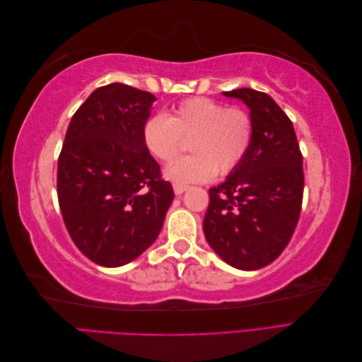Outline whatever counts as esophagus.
I'll use <instances>...</instances> for the list:
<instances>
[{
  "label": "esophagus",
  "mask_w": 362,
  "mask_h": 362,
  "mask_svg": "<svg viewBox=\"0 0 362 362\" xmlns=\"http://www.w3.org/2000/svg\"><path fill=\"white\" fill-rule=\"evenodd\" d=\"M189 189V185H185V184H178V182H173V192L177 193V194H181V193H184L185 190Z\"/></svg>",
  "instance_id": "34e87169"
}]
</instances>
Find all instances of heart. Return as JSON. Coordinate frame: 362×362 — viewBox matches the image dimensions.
<instances>
[{"mask_svg":"<svg viewBox=\"0 0 362 362\" xmlns=\"http://www.w3.org/2000/svg\"><path fill=\"white\" fill-rule=\"evenodd\" d=\"M149 154L170 161L190 140L193 156L172 161L166 178L178 184L206 182L235 170L246 158L254 140V120L242 107L196 96L181 101L169 116H151L141 128Z\"/></svg>","mask_w":362,"mask_h":362,"instance_id":"obj_1","label":"heart"}]
</instances>
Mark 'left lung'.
<instances>
[{"mask_svg":"<svg viewBox=\"0 0 362 362\" xmlns=\"http://www.w3.org/2000/svg\"><path fill=\"white\" fill-rule=\"evenodd\" d=\"M254 120L246 158L208 190L204 217L208 245L229 266L257 270L275 261L298 225L303 198L302 152L291 120L264 92L235 89Z\"/></svg>","mask_w":362,"mask_h":362,"instance_id":"1","label":"left lung"}]
</instances>
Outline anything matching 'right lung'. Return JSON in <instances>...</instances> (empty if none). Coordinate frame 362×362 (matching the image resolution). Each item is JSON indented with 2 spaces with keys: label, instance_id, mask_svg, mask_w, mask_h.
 Here are the masks:
<instances>
[{
  "label": "right lung",
  "instance_id": "1",
  "mask_svg": "<svg viewBox=\"0 0 362 362\" xmlns=\"http://www.w3.org/2000/svg\"><path fill=\"white\" fill-rule=\"evenodd\" d=\"M156 100L122 83L98 87L64 136L57 168L63 222L81 254L104 267L124 266L154 243L173 201L141 140Z\"/></svg>",
  "mask_w": 362,
  "mask_h": 362
}]
</instances>
